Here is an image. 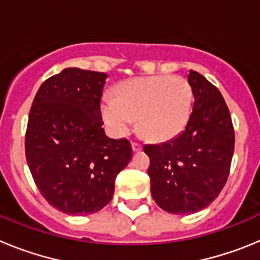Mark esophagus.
I'll list each match as a JSON object with an SVG mask.
<instances>
[{
	"instance_id": "34e87169",
	"label": "esophagus",
	"mask_w": 260,
	"mask_h": 260,
	"mask_svg": "<svg viewBox=\"0 0 260 260\" xmlns=\"http://www.w3.org/2000/svg\"><path fill=\"white\" fill-rule=\"evenodd\" d=\"M132 148L134 152H139V151H142V144L139 143H135V142H133L132 143Z\"/></svg>"
}]
</instances>
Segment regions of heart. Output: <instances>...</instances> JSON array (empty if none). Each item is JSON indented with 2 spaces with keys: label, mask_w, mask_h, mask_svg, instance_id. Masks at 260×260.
I'll use <instances>...</instances> for the list:
<instances>
[{
  "label": "heart",
  "mask_w": 260,
  "mask_h": 260,
  "mask_svg": "<svg viewBox=\"0 0 260 260\" xmlns=\"http://www.w3.org/2000/svg\"><path fill=\"white\" fill-rule=\"evenodd\" d=\"M192 87L181 77L137 78L118 84L113 98L100 103L108 132L123 137L138 117V127L151 141H169L185 128L191 113Z\"/></svg>",
  "instance_id": "b5f03b06"
}]
</instances>
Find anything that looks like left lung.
<instances>
[{
  "label": "left lung",
  "mask_w": 260,
  "mask_h": 260,
  "mask_svg": "<svg viewBox=\"0 0 260 260\" xmlns=\"http://www.w3.org/2000/svg\"><path fill=\"white\" fill-rule=\"evenodd\" d=\"M192 112L183 132L171 141L147 144L151 194L169 213L189 215L208 207L228 180L234 152V130L224 98L194 70Z\"/></svg>",
  "instance_id": "obj_1"
}]
</instances>
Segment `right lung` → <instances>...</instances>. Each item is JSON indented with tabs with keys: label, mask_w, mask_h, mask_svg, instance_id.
Returning a JSON list of instances; mask_svg holds the SVG:
<instances>
[{
	"label": "right lung",
	"mask_w": 260,
	"mask_h": 260,
	"mask_svg": "<svg viewBox=\"0 0 260 260\" xmlns=\"http://www.w3.org/2000/svg\"><path fill=\"white\" fill-rule=\"evenodd\" d=\"M108 75L63 69L41 84L28 116L26 157L48 203L88 215L113 198L114 181L132 160V144L107 137L100 100Z\"/></svg>",
	"instance_id": "right-lung-1"
}]
</instances>
